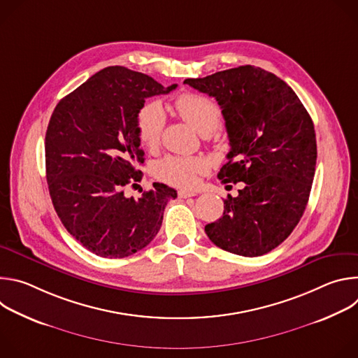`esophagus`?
Segmentation results:
<instances>
[{
    "instance_id": "1",
    "label": "esophagus",
    "mask_w": 358,
    "mask_h": 358,
    "mask_svg": "<svg viewBox=\"0 0 358 358\" xmlns=\"http://www.w3.org/2000/svg\"><path fill=\"white\" fill-rule=\"evenodd\" d=\"M195 195H196L195 191H187V189L178 191V196L180 198H189V196H195Z\"/></svg>"
}]
</instances>
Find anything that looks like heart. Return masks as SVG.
<instances>
[{"mask_svg": "<svg viewBox=\"0 0 358 358\" xmlns=\"http://www.w3.org/2000/svg\"><path fill=\"white\" fill-rule=\"evenodd\" d=\"M174 108L202 136L215 131L222 119V112L215 101L195 93L180 94L174 101ZM164 127L166 112L159 101H148L138 110L137 133L147 147H156L160 143ZM207 169L208 164L202 157L167 156L155 164L152 171L167 184L189 188L196 184L198 176L206 173Z\"/></svg>", "mask_w": 358, "mask_h": 358, "instance_id": "obj_1", "label": "heart"}]
</instances>
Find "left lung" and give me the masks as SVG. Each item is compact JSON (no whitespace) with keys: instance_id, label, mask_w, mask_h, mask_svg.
I'll return each instance as SVG.
<instances>
[{"instance_id":"1","label":"left lung","mask_w":358,"mask_h":358,"mask_svg":"<svg viewBox=\"0 0 358 358\" xmlns=\"http://www.w3.org/2000/svg\"><path fill=\"white\" fill-rule=\"evenodd\" d=\"M184 83L222 109L231 150L218 178L245 182L206 234L227 252L261 257L292 234L308 206L317 159L312 117L293 89L262 68L245 65Z\"/></svg>"}]
</instances>
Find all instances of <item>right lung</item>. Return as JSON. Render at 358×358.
I'll list each match as a JSON object with an SVG mask.
<instances>
[{
	"label": "right lung",
	"mask_w": 358,
	"mask_h": 358,
	"mask_svg": "<svg viewBox=\"0 0 358 358\" xmlns=\"http://www.w3.org/2000/svg\"><path fill=\"white\" fill-rule=\"evenodd\" d=\"M148 75L124 66L99 71L61 99L45 136L48 188L66 231L101 258H126L147 246L177 191L155 182L134 199L126 185L141 180L144 163L137 113L147 97L166 94Z\"/></svg>",
	"instance_id": "1"
}]
</instances>
